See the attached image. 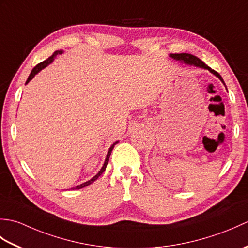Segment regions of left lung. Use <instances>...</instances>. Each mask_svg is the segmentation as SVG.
<instances>
[{
  "mask_svg": "<svg viewBox=\"0 0 248 248\" xmlns=\"http://www.w3.org/2000/svg\"><path fill=\"white\" fill-rule=\"evenodd\" d=\"M170 57H171V59L176 60L178 62H182V64H186V65H188V66H194V67H198V68H202V69H205V70H209L210 72L212 73V75H214L217 78H218L220 82H222L225 87H226V84L223 80V78L220 77V75L218 72H217L215 70L211 69L208 65H205L204 62L202 61H200L197 56L195 55H192V54H188V53H176V54H170ZM226 89H227V87H226ZM228 92V91H227Z\"/></svg>",
  "mask_w": 248,
  "mask_h": 248,
  "instance_id": "left-lung-1",
  "label": "left lung"
}]
</instances>
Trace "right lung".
Segmentation results:
<instances>
[{"mask_svg":"<svg viewBox=\"0 0 248 248\" xmlns=\"http://www.w3.org/2000/svg\"><path fill=\"white\" fill-rule=\"evenodd\" d=\"M62 50H57V51H55L53 54H52V56H50L48 60H46V61H44V62H41L40 64H38L37 65L36 67H34V69L31 70V72L30 73V76H29V78H28V80H26V82H25V85L26 84H28L31 78H33L37 73L38 72H40L41 70L44 69V68H46V66H49L52 62L54 61V59L55 57L59 55V54H62ZM118 141H115V143L109 147V149H108V155H107V157H105V161H104V163H103V165H102V167H101V170H100L99 171H98V173L96 176H93L91 180H88V181H86V182H84V183H82V184H80V186H77L76 187H72L71 189H80V188H83V187H85V186H89V184H92L93 181H96L97 179L102 175V172L105 170V168H107V165H108V160H109V156H110V154H112V151H113V149H114V146L117 144Z\"/></svg>","mask_w":248,"mask_h":248,"instance_id":"obj_1","label":"right lung"}]
</instances>
